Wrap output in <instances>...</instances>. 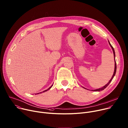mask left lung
Segmentation results:
<instances>
[{
    "label": "left lung",
    "mask_w": 128,
    "mask_h": 128,
    "mask_svg": "<svg viewBox=\"0 0 128 128\" xmlns=\"http://www.w3.org/2000/svg\"><path fill=\"white\" fill-rule=\"evenodd\" d=\"M109 44L110 46H111V48H112V50H113V51L114 57L115 58V51H114V49L113 47L112 46V45L111 44H110V42H109ZM116 63L115 58V68H114V73H113V76H112V78H111V79L110 80V81H109V82H108V83H107V84H106L103 87H102V88H100V89H96V90H92V91H102L103 90H104V89H106V87H107V86L110 84V82H111V81L112 80L113 78H114V76H115V74H116ZM83 88H84V87H83ZM84 88V89H86L85 88Z\"/></svg>",
    "instance_id": "1"
}]
</instances>
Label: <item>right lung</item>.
I'll list each match as a JSON object with an SVG mask.
<instances>
[{
    "mask_svg": "<svg viewBox=\"0 0 128 128\" xmlns=\"http://www.w3.org/2000/svg\"><path fill=\"white\" fill-rule=\"evenodd\" d=\"M52 86H53V84H52V86H50V88H48V89H47V90H44V91H43V92H40V93H37V94H40V93H43V92H46V91H48V90H50V89H51V88H52Z\"/></svg>",
    "mask_w": 128,
    "mask_h": 128,
    "instance_id": "add662e5",
    "label": "right lung"
}]
</instances>
